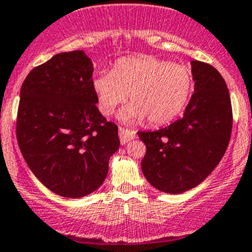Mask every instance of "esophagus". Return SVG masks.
<instances>
[{
    "label": "esophagus",
    "instance_id": "1",
    "mask_svg": "<svg viewBox=\"0 0 252 252\" xmlns=\"http://www.w3.org/2000/svg\"><path fill=\"white\" fill-rule=\"evenodd\" d=\"M119 136H120V141H121L122 145H126L128 141L136 138V131L127 130V128H124V127H120L119 128Z\"/></svg>",
    "mask_w": 252,
    "mask_h": 252
}]
</instances>
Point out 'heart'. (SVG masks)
Here are the masks:
<instances>
[{"instance_id":"obj_1","label":"heart","mask_w":252,"mask_h":252,"mask_svg":"<svg viewBox=\"0 0 252 252\" xmlns=\"http://www.w3.org/2000/svg\"><path fill=\"white\" fill-rule=\"evenodd\" d=\"M99 110L105 116L117 106L131 104L121 115L127 122L148 120L152 126L176 120L188 106L194 90L190 68L153 57L120 59L110 73H101L93 81Z\"/></svg>"}]
</instances>
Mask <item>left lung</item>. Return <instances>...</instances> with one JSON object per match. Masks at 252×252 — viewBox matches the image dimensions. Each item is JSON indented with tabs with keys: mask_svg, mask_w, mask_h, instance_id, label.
Wrapping results in <instances>:
<instances>
[{
	"mask_svg": "<svg viewBox=\"0 0 252 252\" xmlns=\"http://www.w3.org/2000/svg\"><path fill=\"white\" fill-rule=\"evenodd\" d=\"M194 94L183 117L153 132H138L146 145L141 168L158 190L179 194L202 183L219 164L232 128L226 83L210 64L191 62Z\"/></svg>",
	"mask_w": 252,
	"mask_h": 252,
	"instance_id": "obj_1",
	"label": "left lung"
}]
</instances>
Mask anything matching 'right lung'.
Masks as SVG:
<instances>
[{
  "instance_id": "1",
  "label": "right lung",
  "mask_w": 252,
  "mask_h": 252,
  "mask_svg": "<svg viewBox=\"0 0 252 252\" xmlns=\"http://www.w3.org/2000/svg\"><path fill=\"white\" fill-rule=\"evenodd\" d=\"M93 63L83 50L59 53L21 88L17 141L35 177L65 198L96 190L120 146L117 126L97 109Z\"/></svg>"
}]
</instances>
